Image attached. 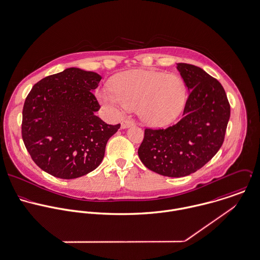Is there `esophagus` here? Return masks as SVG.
I'll use <instances>...</instances> for the list:
<instances>
[{"label": "esophagus", "mask_w": 260, "mask_h": 260, "mask_svg": "<svg viewBox=\"0 0 260 260\" xmlns=\"http://www.w3.org/2000/svg\"><path fill=\"white\" fill-rule=\"evenodd\" d=\"M134 124H135L134 120L128 119V118H124V119H122V121H121V128H126V127H129V126L134 125Z\"/></svg>", "instance_id": "obj_1"}]
</instances>
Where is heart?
Returning <instances> with one entry per match:
<instances>
[{
  "mask_svg": "<svg viewBox=\"0 0 260 260\" xmlns=\"http://www.w3.org/2000/svg\"><path fill=\"white\" fill-rule=\"evenodd\" d=\"M111 89L100 93L104 104L113 107H138L141 118L153 126L173 122L187 100L186 85L180 75L153 70L122 72L111 82Z\"/></svg>",
  "mask_w": 260,
  "mask_h": 260,
  "instance_id": "1",
  "label": "heart"
}]
</instances>
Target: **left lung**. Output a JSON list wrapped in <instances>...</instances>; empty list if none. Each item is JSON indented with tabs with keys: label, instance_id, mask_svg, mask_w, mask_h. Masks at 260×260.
<instances>
[{
	"label": "left lung",
	"instance_id": "1",
	"mask_svg": "<svg viewBox=\"0 0 260 260\" xmlns=\"http://www.w3.org/2000/svg\"><path fill=\"white\" fill-rule=\"evenodd\" d=\"M188 90L183 117L167 128L145 129L138 154L161 176L180 178L195 173L221 148L230 117V104L221 83L202 68L178 63Z\"/></svg>",
	"mask_w": 260,
	"mask_h": 260
}]
</instances>
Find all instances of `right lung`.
<instances>
[{
  "instance_id": "add662e5",
  "label": "right lung",
  "mask_w": 260,
  "mask_h": 260,
  "mask_svg": "<svg viewBox=\"0 0 260 260\" xmlns=\"http://www.w3.org/2000/svg\"><path fill=\"white\" fill-rule=\"evenodd\" d=\"M102 76L71 67L37 82L23 107L22 138L35 164L60 179H75L95 170L105 146L120 124L95 115L93 92Z\"/></svg>"
}]
</instances>
